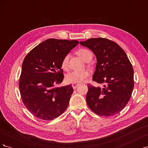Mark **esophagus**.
<instances>
[{"instance_id":"1","label":"esophagus","mask_w":148,"mask_h":148,"mask_svg":"<svg viewBox=\"0 0 148 148\" xmlns=\"http://www.w3.org/2000/svg\"><path fill=\"white\" fill-rule=\"evenodd\" d=\"M79 84H77V83H72L71 84V86H72V87H73V88L74 89H75L76 88H77L78 86H79Z\"/></svg>"}]
</instances>
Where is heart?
<instances>
[{
	"label": "heart",
	"instance_id": "b5f03b06",
	"mask_svg": "<svg viewBox=\"0 0 148 148\" xmlns=\"http://www.w3.org/2000/svg\"><path fill=\"white\" fill-rule=\"evenodd\" d=\"M77 54L85 62L90 61L92 58V52L87 49H80L77 52ZM70 55L67 54L62 61L61 66L64 70L69 68V60ZM89 77V73L87 71H73L66 75L65 79L67 82L72 83H80L84 82Z\"/></svg>",
	"mask_w": 148,
	"mask_h": 148
}]
</instances>
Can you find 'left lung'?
<instances>
[{"label": "left lung", "instance_id": "1", "mask_svg": "<svg viewBox=\"0 0 148 148\" xmlns=\"http://www.w3.org/2000/svg\"><path fill=\"white\" fill-rule=\"evenodd\" d=\"M97 59L92 80L102 87L88 84L86 102L96 114L105 117L119 113L129 101L134 87L133 69L126 53L115 42L102 38L80 41Z\"/></svg>", "mask_w": 148, "mask_h": 148}]
</instances>
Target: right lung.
Here are the masks:
<instances>
[{"label": "right lung", "instance_id": "add662e5", "mask_svg": "<svg viewBox=\"0 0 148 148\" xmlns=\"http://www.w3.org/2000/svg\"><path fill=\"white\" fill-rule=\"evenodd\" d=\"M78 43L77 40L48 39L25 57L19 81L20 92L26 109L36 117L51 120L68 107L73 92L71 84L55 86L64 78L62 60Z\"/></svg>", "mask_w": 148, "mask_h": 148}]
</instances>
